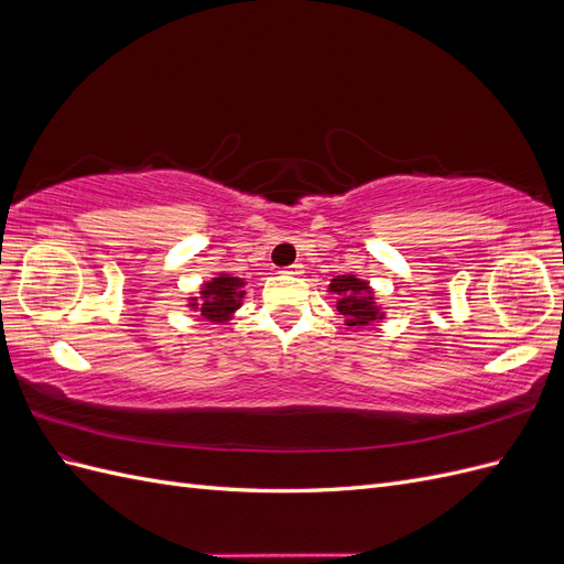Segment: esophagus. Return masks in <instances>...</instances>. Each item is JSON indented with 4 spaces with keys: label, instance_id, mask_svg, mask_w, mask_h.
Segmentation results:
<instances>
[{
    "label": "esophagus",
    "instance_id": "1",
    "mask_svg": "<svg viewBox=\"0 0 564 564\" xmlns=\"http://www.w3.org/2000/svg\"><path fill=\"white\" fill-rule=\"evenodd\" d=\"M282 272H286V275H301V272H303V263H292V265H286Z\"/></svg>",
    "mask_w": 564,
    "mask_h": 564
}]
</instances>
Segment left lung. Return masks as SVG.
<instances>
[{
	"label": "left lung",
	"mask_w": 564,
	"mask_h": 564,
	"mask_svg": "<svg viewBox=\"0 0 564 564\" xmlns=\"http://www.w3.org/2000/svg\"><path fill=\"white\" fill-rule=\"evenodd\" d=\"M329 289L338 296L336 308L346 317L348 327H367L369 322L379 317V308L373 305L367 282L357 280L352 275H340L332 280Z\"/></svg>",
	"instance_id": "left-lung-1"
}]
</instances>
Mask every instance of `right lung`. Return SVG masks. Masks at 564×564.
<instances>
[{
	"label": "right lung",
	"mask_w": 564,
	"mask_h": 564,
	"mask_svg": "<svg viewBox=\"0 0 564 564\" xmlns=\"http://www.w3.org/2000/svg\"><path fill=\"white\" fill-rule=\"evenodd\" d=\"M245 282L230 278V275H220L214 278L212 282L204 284L202 289V303H193V308H199L202 317H207L212 322H224L232 311L240 308V301L245 296L242 292Z\"/></svg>",
	"instance_id": "right-lung-1"
}]
</instances>
